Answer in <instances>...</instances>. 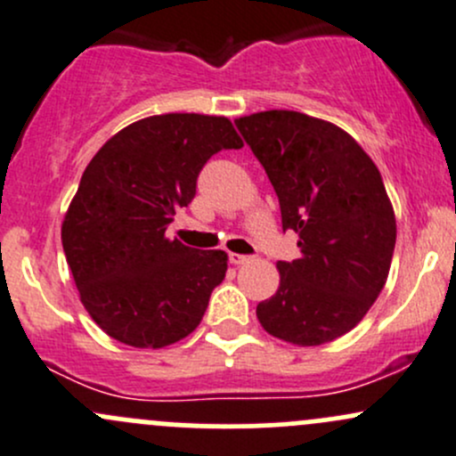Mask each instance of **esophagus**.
I'll return each instance as SVG.
<instances>
[{
    "instance_id": "1",
    "label": "esophagus",
    "mask_w": 456,
    "mask_h": 456,
    "mask_svg": "<svg viewBox=\"0 0 456 456\" xmlns=\"http://www.w3.org/2000/svg\"><path fill=\"white\" fill-rule=\"evenodd\" d=\"M254 260V256H242V254H229V262L232 265H247V262Z\"/></svg>"
}]
</instances>
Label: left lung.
<instances>
[{
  "label": "left lung",
  "mask_w": 456,
  "mask_h": 456,
  "mask_svg": "<svg viewBox=\"0 0 456 456\" xmlns=\"http://www.w3.org/2000/svg\"><path fill=\"white\" fill-rule=\"evenodd\" d=\"M280 200L300 257L278 262L280 289L256 309L262 329L297 346L357 326L388 278L397 238L379 169L353 136L293 110L236 118Z\"/></svg>",
  "instance_id": "obj_1"
}]
</instances>
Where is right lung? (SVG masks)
I'll return each instance as SVG.
<instances>
[{
  "label": "right lung",
  "mask_w": 456,
  "mask_h": 456,
  "mask_svg": "<svg viewBox=\"0 0 456 456\" xmlns=\"http://www.w3.org/2000/svg\"><path fill=\"white\" fill-rule=\"evenodd\" d=\"M240 147L229 118L160 114L127 126L90 160L61 242L86 311L110 338L163 348L200 324L227 254L165 232L194 200L207 160Z\"/></svg>",
  "instance_id": "1"
}]
</instances>
